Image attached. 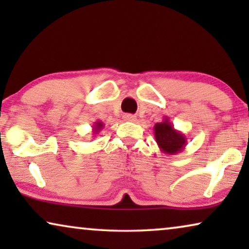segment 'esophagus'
I'll use <instances>...</instances> for the list:
<instances>
[{
  "mask_svg": "<svg viewBox=\"0 0 249 249\" xmlns=\"http://www.w3.org/2000/svg\"><path fill=\"white\" fill-rule=\"evenodd\" d=\"M136 118L135 115H132V114H124V121H131V122H134V121H136Z\"/></svg>",
  "mask_w": 249,
  "mask_h": 249,
  "instance_id": "obj_1",
  "label": "esophagus"
}]
</instances>
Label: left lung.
Masks as SVG:
<instances>
[{"mask_svg":"<svg viewBox=\"0 0 249 249\" xmlns=\"http://www.w3.org/2000/svg\"><path fill=\"white\" fill-rule=\"evenodd\" d=\"M154 137L161 152L169 155L182 152L187 145L186 136L173 128L168 117L154 125Z\"/></svg>","mask_w":249,"mask_h":249,"instance_id":"1","label":"left lung"}]
</instances>
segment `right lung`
I'll list each match as a JSON object with an SVG mask.
<instances>
[{
	"instance_id": "1",
	"label": "right lung",
	"mask_w": 249,
	"mask_h": 249,
	"mask_svg": "<svg viewBox=\"0 0 249 249\" xmlns=\"http://www.w3.org/2000/svg\"><path fill=\"white\" fill-rule=\"evenodd\" d=\"M104 128V124L102 121H96L93 125V137H95V135H97L102 129Z\"/></svg>"
}]
</instances>
